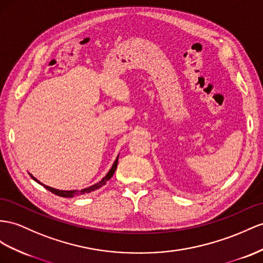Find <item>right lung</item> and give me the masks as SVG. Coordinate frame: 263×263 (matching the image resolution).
<instances>
[{
  "instance_id": "right-lung-1",
  "label": "right lung",
  "mask_w": 263,
  "mask_h": 263,
  "mask_svg": "<svg viewBox=\"0 0 263 263\" xmlns=\"http://www.w3.org/2000/svg\"><path fill=\"white\" fill-rule=\"evenodd\" d=\"M118 160H119V156L117 157L116 161H114V163H113L112 167L110 169V171L106 173V176H105L102 180L99 181V182H97L96 184L90 185V186H87V187H84V189H82V190H58V189H54V187H51V186H49V185H45V184L41 183V182H40V181H39L36 178L33 177L31 173H29V174H30L31 178H32L33 180L36 181V182H37V183H40L41 185H43L46 190H49V191H51L52 193L57 194V196H59V197H63V198H73V197L83 196V194L93 192V191H96V190L100 189L101 186H103V185L107 182V181H109V180L113 177L114 172H116V170H117V166H118Z\"/></svg>"
}]
</instances>
